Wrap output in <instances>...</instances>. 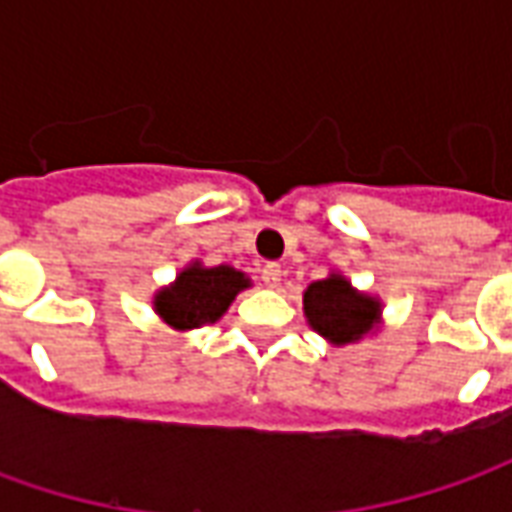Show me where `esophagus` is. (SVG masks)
I'll list each match as a JSON object with an SVG mask.
<instances>
[{
  "mask_svg": "<svg viewBox=\"0 0 512 512\" xmlns=\"http://www.w3.org/2000/svg\"><path fill=\"white\" fill-rule=\"evenodd\" d=\"M263 282H266L268 288H277L279 282H282V266L279 263H266L263 266Z\"/></svg>",
  "mask_w": 512,
  "mask_h": 512,
  "instance_id": "obj_1",
  "label": "esophagus"
}]
</instances>
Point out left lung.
<instances>
[{
	"label": "left lung",
	"instance_id": "1",
	"mask_svg": "<svg viewBox=\"0 0 512 512\" xmlns=\"http://www.w3.org/2000/svg\"><path fill=\"white\" fill-rule=\"evenodd\" d=\"M304 315L329 343L348 345L376 329L381 301L359 293L343 274H329L304 290Z\"/></svg>",
	"mask_w": 512,
	"mask_h": 512
}]
</instances>
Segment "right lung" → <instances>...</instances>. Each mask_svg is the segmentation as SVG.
<instances>
[{
	"label": "right lung",
	"mask_w": 512,
	"mask_h": 512,
	"mask_svg": "<svg viewBox=\"0 0 512 512\" xmlns=\"http://www.w3.org/2000/svg\"><path fill=\"white\" fill-rule=\"evenodd\" d=\"M249 285L252 282L244 271L233 266L205 268L202 263H191L180 271L172 285L153 296V310L167 326L189 332L219 321L235 296Z\"/></svg>",
	"instance_id": "right-lung-1"
}]
</instances>
